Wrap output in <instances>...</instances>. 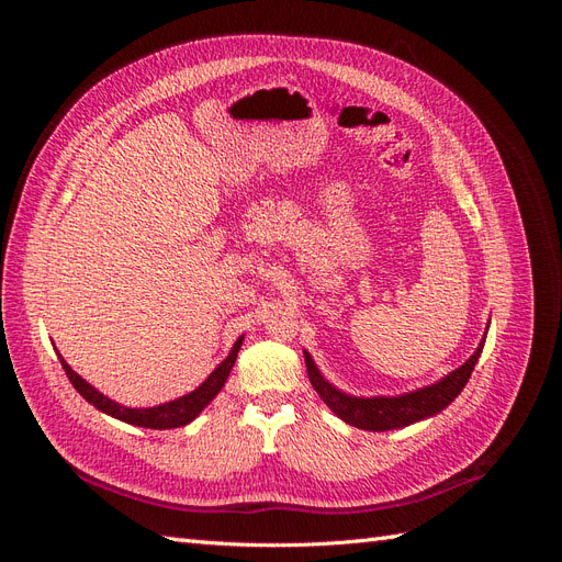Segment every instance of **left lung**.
I'll return each mask as SVG.
<instances>
[{"instance_id":"1","label":"left lung","mask_w":562,"mask_h":562,"mask_svg":"<svg viewBox=\"0 0 562 562\" xmlns=\"http://www.w3.org/2000/svg\"><path fill=\"white\" fill-rule=\"evenodd\" d=\"M483 345H485V337L479 345V349L473 351L471 359L464 366L452 370L450 375H446L440 382L411 391V394H401V396H372V398L349 396L345 391L335 389L326 378L321 375L314 359L307 351H304V363H307V375L314 391L339 419L351 424L356 429L391 431V429L407 427V424H415L419 419L434 417L436 413L443 411V407H448L459 394H462V389L475 368V361H479V356L483 351Z\"/></svg>"}]
</instances>
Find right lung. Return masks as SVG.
I'll return each instance as SVG.
<instances>
[{
	"label": "right lung",
	"mask_w": 562,
	"mask_h": 562,
	"mask_svg": "<svg viewBox=\"0 0 562 562\" xmlns=\"http://www.w3.org/2000/svg\"><path fill=\"white\" fill-rule=\"evenodd\" d=\"M241 345H244V335L236 339L227 359L220 363L206 380H203V384H199L194 391H190V394H184V396H180L176 401L155 405V407H126V405H119L112 398L100 394V391L95 386H91L87 380H81L77 372L65 363V359H63L60 353H58V359H60V366L65 370L67 380H70L72 386L79 391V394L87 398L91 405H95L100 413H105V415H110L114 419H122L126 424H133V427L176 429V427H184V424H190L192 419H196L203 407H206L217 396V391L225 386V382L229 378V372H232L234 361H236V353H239Z\"/></svg>",
	"instance_id": "obj_1"
}]
</instances>
